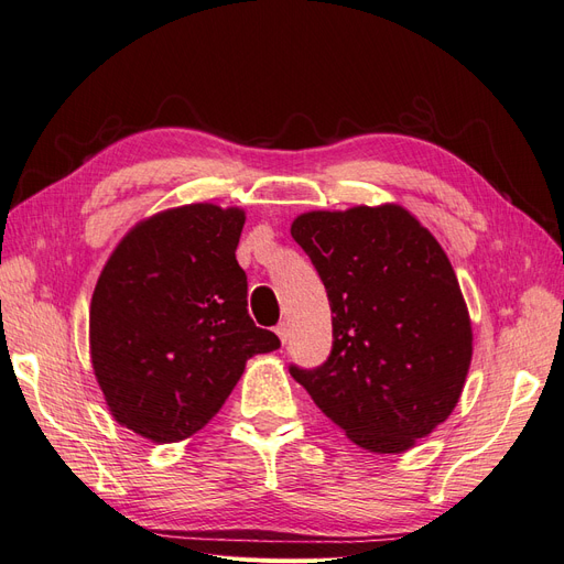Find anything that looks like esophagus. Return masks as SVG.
Wrapping results in <instances>:
<instances>
[{
    "label": "esophagus",
    "instance_id": "esophagus-1",
    "mask_svg": "<svg viewBox=\"0 0 564 564\" xmlns=\"http://www.w3.org/2000/svg\"><path fill=\"white\" fill-rule=\"evenodd\" d=\"M278 336H280V340H282V344H286V340H289V324L286 322H282V324H278Z\"/></svg>",
    "mask_w": 564,
    "mask_h": 564
}]
</instances>
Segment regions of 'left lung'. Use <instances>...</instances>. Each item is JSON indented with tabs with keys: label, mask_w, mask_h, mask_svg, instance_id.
Instances as JSON below:
<instances>
[{
	"label": "left lung",
	"mask_w": 564,
	"mask_h": 564,
	"mask_svg": "<svg viewBox=\"0 0 564 564\" xmlns=\"http://www.w3.org/2000/svg\"><path fill=\"white\" fill-rule=\"evenodd\" d=\"M292 237L327 289L334 348L322 367L289 371L357 447L412 449L449 419L473 360L445 249L395 202L305 212Z\"/></svg>",
	"instance_id": "1"
}]
</instances>
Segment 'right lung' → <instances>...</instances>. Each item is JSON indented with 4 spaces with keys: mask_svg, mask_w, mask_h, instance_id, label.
Here are the masks:
<instances>
[{
    "mask_svg": "<svg viewBox=\"0 0 564 564\" xmlns=\"http://www.w3.org/2000/svg\"><path fill=\"white\" fill-rule=\"evenodd\" d=\"M247 214L212 202L139 220L100 270L89 308L94 377L112 419L155 445L195 435L247 360L280 348L247 311L235 259Z\"/></svg>",
    "mask_w": 564,
    "mask_h": 564,
    "instance_id": "add662e5",
    "label": "right lung"
}]
</instances>
